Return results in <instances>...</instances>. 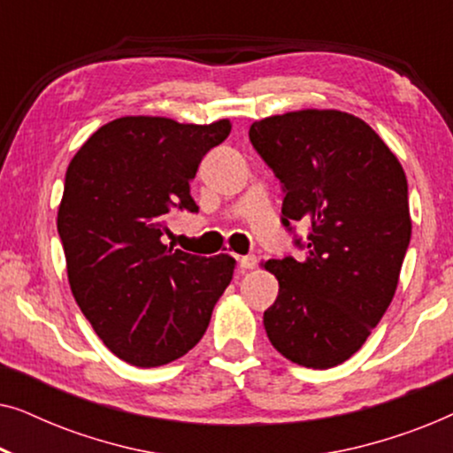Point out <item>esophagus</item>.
<instances>
[{
	"label": "esophagus",
	"mask_w": 453,
	"mask_h": 453,
	"mask_svg": "<svg viewBox=\"0 0 453 453\" xmlns=\"http://www.w3.org/2000/svg\"><path fill=\"white\" fill-rule=\"evenodd\" d=\"M257 265V257L256 256H243L239 259V268L241 270H253Z\"/></svg>",
	"instance_id": "34e87169"
}]
</instances>
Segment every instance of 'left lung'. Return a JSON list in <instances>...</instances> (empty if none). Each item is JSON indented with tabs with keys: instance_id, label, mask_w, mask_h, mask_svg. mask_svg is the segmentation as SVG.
I'll return each mask as SVG.
<instances>
[{
	"instance_id": "left-lung-1",
	"label": "left lung",
	"mask_w": 453,
	"mask_h": 453,
	"mask_svg": "<svg viewBox=\"0 0 453 453\" xmlns=\"http://www.w3.org/2000/svg\"><path fill=\"white\" fill-rule=\"evenodd\" d=\"M250 140L282 183V225L305 257L268 259L278 278L264 327L303 367L344 363L380 324L411 243L408 183L395 154L363 119L332 109L265 117Z\"/></svg>"
}]
</instances>
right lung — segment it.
<instances>
[{
  "mask_svg": "<svg viewBox=\"0 0 453 453\" xmlns=\"http://www.w3.org/2000/svg\"><path fill=\"white\" fill-rule=\"evenodd\" d=\"M231 134L166 117H121L96 129L65 173L58 231L73 299L104 346L160 367L200 342L233 280L234 259L163 245L175 210L197 212L189 183Z\"/></svg>",
  "mask_w": 453,
  "mask_h": 453,
  "instance_id": "right-lung-1",
  "label": "right lung"
}]
</instances>
